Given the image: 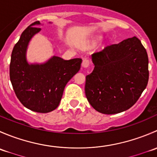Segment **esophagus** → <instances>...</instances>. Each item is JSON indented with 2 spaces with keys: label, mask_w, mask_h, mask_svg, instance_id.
<instances>
[{
  "label": "esophagus",
  "mask_w": 157,
  "mask_h": 157,
  "mask_svg": "<svg viewBox=\"0 0 157 157\" xmlns=\"http://www.w3.org/2000/svg\"><path fill=\"white\" fill-rule=\"evenodd\" d=\"M90 60L87 59V58H84L83 60V62H82V66L83 67H88L89 65H90Z\"/></svg>",
  "instance_id": "1"
}]
</instances>
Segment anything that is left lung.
Masks as SVG:
<instances>
[{
  "label": "left lung",
  "mask_w": 157,
  "mask_h": 157,
  "mask_svg": "<svg viewBox=\"0 0 157 157\" xmlns=\"http://www.w3.org/2000/svg\"><path fill=\"white\" fill-rule=\"evenodd\" d=\"M95 67L86 77L85 93L102 114L124 112L136 103L149 79L147 51L137 37L106 46L91 55Z\"/></svg>",
  "instance_id": "8db88e82"
}]
</instances>
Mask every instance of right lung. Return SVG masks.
Wrapping results in <instances>:
<instances>
[{
	"instance_id": "right-lung-1",
	"label": "right lung",
	"mask_w": 157,
	"mask_h": 157,
	"mask_svg": "<svg viewBox=\"0 0 157 157\" xmlns=\"http://www.w3.org/2000/svg\"><path fill=\"white\" fill-rule=\"evenodd\" d=\"M36 21L20 36L11 54L10 78L20 102L26 108L47 113L58 106L67 82L80 69L81 58L64 60L53 56L43 64H29L26 50L34 35L40 32Z\"/></svg>"
}]
</instances>
